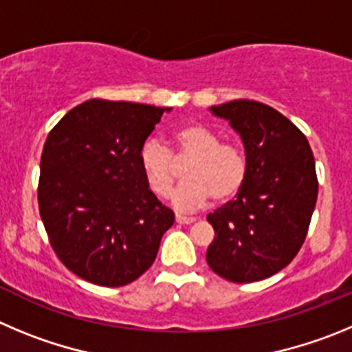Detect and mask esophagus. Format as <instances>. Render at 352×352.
<instances>
[{
  "instance_id": "esophagus-1",
  "label": "esophagus",
  "mask_w": 352,
  "mask_h": 352,
  "mask_svg": "<svg viewBox=\"0 0 352 352\" xmlns=\"http://www.w3.org/2000/svg\"><path fill=\"white\" fill-rule=\"evenodd\" d=\"M175 221L179 224H192L195 223V217H186V215H180V214H177L175 215Z\"/></svg>"
}]
</instances>
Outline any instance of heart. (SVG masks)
Returning <instances> with one entry per match:
<instances>
[{"label": "heart", "instance_id": "b5f03b06", "mask_svg": "<svg viewBox=\"0 0 352 352\" xmlns=\"http://www.w3.org/2000/svg\"><path fill=\"white\" fill-rule=\"evenodd\" d=\"M177 151L173 156L157 138H148L138 153L142 173L156 196L168 195L177 177L175 160H188L182 184L172 192L173 207L180 212H192L215 199L231 198L242 188L247 175V161L242 148L235 144H221L219 135L204 124L182 126L175 133Z\"/></svg>", "mask_w": 352, "mask_h": 352}]
</instances>
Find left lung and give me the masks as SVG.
I'll use <instances>...</instances> for the list:
<instances>
[{
  "label": "left lung",
  "mask_w": 352,
  "mask_h": 352,
  "mask_svg": "<svg viewBox=\"0 0 352 352\" xmlns=\"http://www.w3.org/2000/svg\"><path fill=\"white\" fill-rule=\"evenodd\" d=\"M208 110L242 140L247 175L236 198L207 215L215 231L207 263L231 283H256L287 267L305 240L318 199L314 156L305 135L265 103Z\"/></svg>",
  "instance_id": "1"
}]
</instances>
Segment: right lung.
Masks as SVG:
<instances>
[{"label": "right lung", "instance_id": "right-lung-1", "mask_svg": "<svg viewBox=\"0 0 352 352\" xmlns=\"http://www.w3.org/2000/svg\"><path fill=\"white\" fill-rule=\"evenodd\" d=\"M166 107L87 100L47 137L38 205L50 245L87 283L119 287L151 268L175 221L148 189L138 153Z\"/></svg>", "mask_w": 352, "mask_h": 352}]
</instances>
